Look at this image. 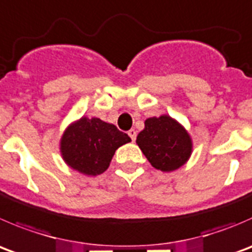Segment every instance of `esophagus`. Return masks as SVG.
<instances>
[{
	"mask_svg": "<svg viewBox=\"0 0 252 252\" xmlns=\"http://www.w3.org/2000/svg\"><path fill=\"white\" fill-rule=\"evenodd\" d=\"M128 135L130 136L131 140L135 141V139H136V130H135V129H130V130L128 131Z\"/></svg>",
	"mask_w": 252,
	"mask_h": 252,
	"instance_id": "esophagus-1",
	"label": "esophagus"
}]
</instances>
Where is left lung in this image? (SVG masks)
I'll return each instance as SVG.
<instances>
[{
	"instance_id": "8db88e82",
	"label": "left lung",
	"mask_w": 252,
	"mask_h": 252,
	"mask_svg": "<svg viewBox=\"0 0 252 252\" xmlns=\"http://www.w3.org/2000/svg\"><path fill=\"white\" fill-rule=\"evenodd\" d=\"M136 136V144L156 170L171 172L185 165L191 158V135L185 126L167 114L145 121Z\"/></svg>"
}]
</instances>
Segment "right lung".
I'll use <instances>...</instances> for the list:
<instances>
[{
	"instance_id": "1",
	"label": "right lung",
	"mask_w": 252,
	"mask_h": 252,
	"mask_svg": "<svg viewBox=\"0 0 252 252\" xmlns=\"http://www.w3.org/2000/svg\"><path fill=\"white\" fill-rule=\"evenodd\" d=\"M131 141L128 134L99 118H82L65 129L60 153L69 167L87 176H97L109 167L119 146Z\"/></svg>"
}]
</instances>
